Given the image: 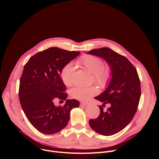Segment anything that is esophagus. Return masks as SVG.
<instances>
[{
  "label": "esophagus",
  "instance_id": "34e87169",
  "mask_svg": "<svg viewBox=\"0 0 159 159\" xmlns=\"http://www.w3.org/2000/svg\"><path fill=\"white\" fill-rule=\"evenodd\" d=\"M89 102H82L81 103H80V104L81 105H82V106H88V105H89Z\"/></svg>",
  "mask_w": 159,
  "mask_h": 159
}]
</instances>
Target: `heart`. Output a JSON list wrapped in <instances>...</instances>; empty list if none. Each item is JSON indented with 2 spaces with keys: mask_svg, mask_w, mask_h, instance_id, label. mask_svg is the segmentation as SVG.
Instances as JSON below:
<instances>
[{
  "mask_svg": "<svg viewBox=\"0 0 159 159\" xmlns=\"http://www.w3.org/2000/svg\"><path fill=\"white\" fill-rule=\"evenodd\" d=\"M89 72L93 74L94 81L102 88L106 87L112 76V71L110 66L103 65L102 61L98 57L87 55L82 57L77 61ZM75 68L72 63L66 64L60 72V78L63 84L69 86L72 83V79ZM98 90L95 87H76L72 89L70 94L72 98L80 100L86 101L95 96Z\"/></svg>",
  "mask_w": 159,
  "mask_h": 159,
  "instance_id": "obj_1",
  "label": "heart"
}]
</instances>
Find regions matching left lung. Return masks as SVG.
<instances>
[{
  "instance_id": "1",
  "label": "left lung",
  "mask_w": 159,
  "mask_h": 159,
  "mask_svg": "<svg viewBox=\"0 0 159 159\" xmlns=\"http://www.w3.org/2000/svg\"><path fill=\"white\" fill-rule=\"evenodd\" d=\"M103 58L111 66L112 79L104 91L95 99L103 103L97 119L89 120L93 130L104 136L115 134L132 120L141 96L140 80L137 70L125 57L106 47L88 52ZM110 107L103 110L105 104Z\"/></svg>"
}]
</instances>
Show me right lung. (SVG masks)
I'll use <instances>...</instances> for the list:
<instances>
[{
	"label": "right lung",
	"instance_id": "add662e5",
	"mask_svg": "<svg viewBox=\"0 0 159 159\" xmlns=\"http://www.w3.org/2000/svg\"><path fill=\"white\" fill-rule=\"evenodd\" d=\"M80 53L51 47L31 57L25 65L19 89L20 103L31 124L44 134H55L65 128L70 111L79 106V101L66 99L60 72ZM56 98L66 100L65 105L55 106Z\"/></svg>",
	"mask_w": 159,
	"mask_h": 159
}]
</instances>
